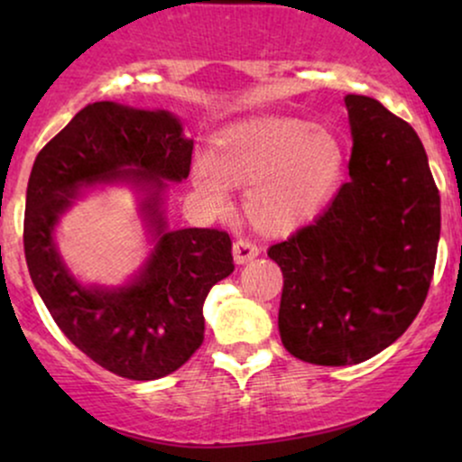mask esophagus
Returning a JSON list of instances; mask_svg holds the SVG:
<instances>
[{
  "label": "esophagus",
  "instance_id": "esophagus-1",
  "mask_svg": "<svg viewBox=\"0 0 462 462\" xmlns=\"http://www.w3.org/2000/svg\"><path fill=\"white\" fill-rule=\"evenodd\" d=\"M232 252H235V261L236 264H245L249 261H254V258L258 256V249L256 243L247 241V238H238V241L232 245Z\"/></svg>",
  "mask_w": 462,
  "mask_h": 462
}]
</instances>
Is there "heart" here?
<instances>
[{
  "label": "heart",
  "instance_id": "1",
  "mask_svg": "<svg viewBox=\"0 0 462 462\" xmlns=\"http://www.w3.org/2000/svg\"><path fill=\"white\" fill-rule=\"evenodd\" d=\"M341 173V143L330 132L310 121L261 116L221 130L193 180L217 206L226 204L227 184L249 187V221L264 235H286L326 208Z\"/></svg>",
  "mask_w": 462,
  "mask_h": 462
}]
</instances>
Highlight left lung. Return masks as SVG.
<instances>
[{"mask_svg":"<svg viewBox=\"0 0 462 462\" xmlns=\"http://www.w3.org/2000/svg\"><path fill=\"white\" fill-rule=\"evenodd\" d=\"M352 180L315 224L269 247L284 275L286 352L326 367L363 363L411 326L430 289L441 199L417 132L378 99L347 95Z\"/></svg>","mask_w":462,"mask_h":462,"instance_id":"1","label":"left lung"}]
</instances>
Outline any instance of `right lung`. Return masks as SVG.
Returning <instances> with one entry per match:
<instances>
[{
	"instance_id": "1",
	"label": "right lung",
	"mask_w": 462,
	"mask_h": 462,
	"mask_svg": "<svg viewBox=\"0 0 462 462\" xmlns=\"http://www.w3.org/2000/svg\"><path fill=\"white\" fill-rule=\"evenodd\" d=\"M190 153L193 141L184 139L173 115L95 102L47 143L32 167L23 219L32 282L69 341L121 378L156 380L182 367L204 343L210 289L235 272L227 232H171L158 210L162 180L187 178ZM116 177L152 189L143 209L159 243L134 285L84 290L61 264L51 232L79 186Z\"/></svg>"
}]
</instances>
